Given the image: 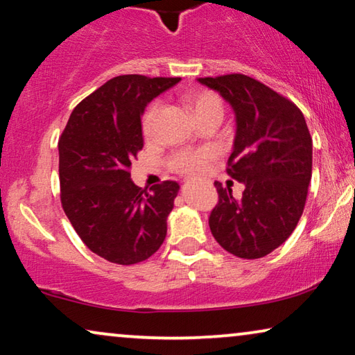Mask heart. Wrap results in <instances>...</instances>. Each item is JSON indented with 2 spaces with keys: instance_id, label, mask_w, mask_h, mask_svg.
Returning <instances> with one entry per match:
<instances>
[{
  "instance_id": "1",
  "label": "heart",
  "mask_w": 355,
  "mask_h": 355,
  "mask_svg": "<svg viewBox=\"0 0 355 355\" xmlns=\"http://www.w3.org/2000/svg\"><path fill=\"white\" fill-rule=\"evenodd\" d=\"M190 110L193 112L195 118L200 115L207 114L209 110H223V102L214 92L209 91H197L192 92L187 97ZM162 109V102L155 101L148 105V109L142 118V130L144 135L150 136L155 128V121L158 116V112ZM216 157V150L213 147H203V148H184V150L174 152L171 158H169V166L174 171L184 173V174H197L202 173L207 168L208 162Z\"/></svg>"
}]
</instances>
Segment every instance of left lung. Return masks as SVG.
<instances>
[{
	"instance_id": "8db88e82",
	"label": "left lung",
	"mask_w": 355,
	"mask_h": 355,
	"mask_svg": "<svg viewBox=\"0 0 355 355\" xmlns=\"http://www.w3.org/2000/svg\"><path fill=\"white\" fill-rule=\"evenodd\" d=\"M232 107L235 137L229 176L241 198L214 182L219 203L209 216L213 237L230 254L258 259L284 243L304 211L312 176V139L304 115L285 97L246 75L198 78Z\"/></svg>"
}]
</instances>
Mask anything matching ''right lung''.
<instances>
[{"instance_id":"1","label":"right lung","mask_w":355,"mask_h":355,"mask_svg":"<svg viewBox=\"0 0 355 355\" xmlns=\"http://www.w3.org/2000/svg\"><path fill=\"white\" fill-rule=\"evenodd\" d=\"M179 81L115 76L75 107L59 139L64 211L83 243L110 263L146 261L166 237L179 184L144 190L132 182L130 168L144 146L147 104Z\"/></svg>"}]
</instances>
